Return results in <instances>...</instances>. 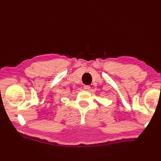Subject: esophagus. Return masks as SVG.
Segmentation results:
<instances>
[{
	"mask_svg": "<svg viewBox=\"0 0 161 161\" xmlns=\"http://www.w3.org/2000/svg\"><path fill=\"white\" fill-rule=\"evenodd\" d=\"M83 89H84L85 90H86V91H89L90 89H91V86H90L89 85H85V86H83Z\"/></svg>",
	"mask_w": 161,
	"mask_h": 161,
	"instance_id": "esophagus-1",
	"label": "esophagus"
}]
</instances>
